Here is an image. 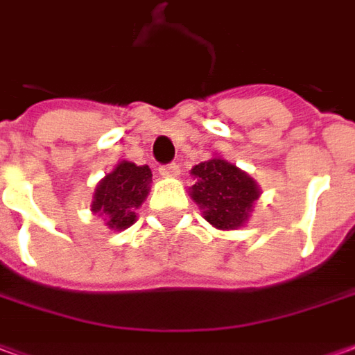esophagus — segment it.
<instances>
[{
    "label": "esophagus",
    "mask_w": 355,
    "mask_h": 355,
    "mask_svg": "<svg viewBox=\"0 0 355 355\" xmlns=\"http://www.w3.org/2000/svg\"><path fill=\"white\" fill-rule=\"evenodd\" d=\"M159 173L163 177H177L178 173H180V167H178V163H169V165H161Z\"/></svg>",
    "instance_id": "esophagus-1"
}]
</instances>
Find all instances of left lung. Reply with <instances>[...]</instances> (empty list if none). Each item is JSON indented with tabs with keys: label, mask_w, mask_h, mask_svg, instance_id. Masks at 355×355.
<instances>
[{
	"label": "left lung",
	"mask_w": 355,
	"mask_h": 355,
	"mask_svg": "<svg viewBox=\"0 0 355 355\" xmlns=\"http://www.w3.org/2000/svg\"><path fill=\"white\" fill-rule=\"evenodd\" d=\"M190 175L196 180L188 188L190 198L209 225L219 230H236L246 225L261 196L254 178L220 155L194 165Z\"/></svg>",
	"instance_id": "left-lung-1"
}]
</instances>
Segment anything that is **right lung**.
I'll list each match as a JSON object with an SVG mask.
<instances>
[{"label": "right lung", "instance_id": "add662e5", "mask_svg": "<svg viewBox=\"0 0 355 355\" xmlns=\"http://www.w3.org/2000/svg\"><path fill=\"white\" fill-rule=\"evenodd\" d=\"M152 186V169L148 165H136L132 161H119L115 169L101 178L90 209L105 220L111 230H125L135 225L138 209L146 202Z\"/></svg>", "mask_w": 355, "mask_h": 355}]
</instances>
